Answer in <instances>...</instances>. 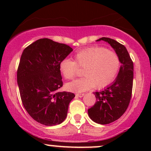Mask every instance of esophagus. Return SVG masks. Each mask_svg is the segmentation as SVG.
I'll use <instances>...</instances> for the list:
<instances>
[{"mask_svg": "<svg viewBox=\"0 0 151 151\" xmlns=\"http://www.w3.org/2000/svg\"><path fill=\"white\" fill-rule=\"evenodd\" d=\"M84 95V93H76V96H77V97H82Z\"/></svg>", "mask_w": 151, "mask_h": 151, "instance_id": "esophagus-1", "label": "esophagus"}]
</instances>
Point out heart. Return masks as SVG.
<instances>
[{
  "label": "heart",
  "instance_id": "heart-1",
  "mask_svg": "<svg viewBox=\"0 0 151 151\" xmlns=\"http://www.w3.org/2000/svg\"><path fill=\"white\" fill-rule=\"evenodd\" d=\"M75 62L70 58L61 60L59 65L60 72L67 79L77 75L78 68L83 69L84 77L66 84L70 91L80 93L94 87L101 89L114 81L120 68L117 54L102 47H90L76 54Z\"/></svg>",
  "mask_w": 151,
  "mask_h": 151
}]
</instances>
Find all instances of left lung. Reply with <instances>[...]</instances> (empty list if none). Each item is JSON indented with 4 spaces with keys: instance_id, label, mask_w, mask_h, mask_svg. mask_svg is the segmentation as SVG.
I'll use <instances>...</instances> for the list:
<instances>
[{
    "instance_id": "1",
    "label": "left lung",
    "mask_w": 151,
    "mask_h": 151,
    "mask_svg": "<svg viewBox=\"0 0 151 151\" xmlns=\"http://www.w3.org/2000/svg\"><path fill=\"white\" fill-rule=\"evenodd\" d=\"M101 40L113 47L121 64L115 81L103 91L93 93L96 102L88 109L90 119L104 125L119 119L129 106L132 94L133 63L125 46L109 37H101L96 41Z\"/></svg>"
}]
</instances>
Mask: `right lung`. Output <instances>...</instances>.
Returning <instances> with one entry per match:
<instances>
[{
  "label": "right lung",
  "instance_id": "1",
  "mask_svg": "<svg viewBox=\"0 0 151 151\" xmlns=\"http://www.w3.org/2000/svg\"><path fill=\"white\" fill-rule=\"evenodd\" d=\"M72 47L48 38L36 40L22 52L17 71L20 98L35 121L55 126L65 121L75 95L58 90L63 85L59 65Z\"/></svg>",
  "mask_w": 151,
  "mask_h": 151
}]
</instances>
